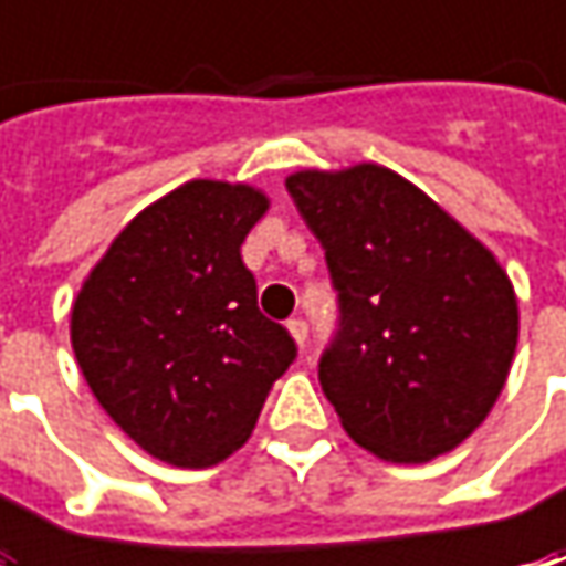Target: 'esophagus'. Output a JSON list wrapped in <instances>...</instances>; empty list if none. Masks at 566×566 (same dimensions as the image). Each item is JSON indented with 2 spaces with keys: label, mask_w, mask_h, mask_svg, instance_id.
<instances>
[{
  "label": "esophagus",
  "mask_w": 566,
  "mask_h": 566,
  "mask_svg": "<svg viewBox=\"0 0 566 566\" xmlns=\"http://www.w3.org/2000/svg\"><path fill=\"white\" fill-rule=\"evenodd\" d=\"M286 327H290V334H293L295 343H298V346L305 349V339H308V324H305L302 317H293V321H290Z\"/></svg>",
  "instance_id": "esophagus-1"
}]
</instances>
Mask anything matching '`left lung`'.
<instances>
[{
    "mask_svg": "<svg viewBox=\"0 0 566 566\" xmlns=\"http://www.w3.org/2000/svg\"><path fill=\"white\" fill-rule=\"evenodd\" d=\"M337 290L317 361L346 434L390 463H428L485 422L511 371L520 312L475 235L394 169L286 179Z\"/></svg>",
    "mask_w": 566,
    "mask_h": 566,
    "instance_id": "left-lung-1",
    "label": "left lung"
}]
</instances>
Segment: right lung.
<instances>
[{
  "mask_svg": "<svg viewBox=\"0 0 566 566\" xmlns=\"http://www.w3.org/2000/svg\"><path fill=\"white\" fill-rule=\"evenodd\" d=\"M268 198L195 179L122 229L72 305V349L97 402L150 457L205 469L249 441L295 359L258 312L242 242Z\"/></svg>",
  "mask_w": 566,
  "mask_h": 566,
  "instance_id": "obj_1",
  "label": "right lung"
}]
</instances>
